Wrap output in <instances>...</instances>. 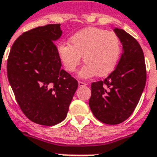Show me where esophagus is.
<instances>
[{"mask_svg":"<svg viewBox=\"0 0 157 157\" xmlns=\"http://www.w3.org/2000/svg\"><path fill=\"white\" fill-rule=\"evenodd\" d=\"M78 85H79V86H80V87H81V86H87V83H86V82H84V81H79L78 82Z\"/></svg>","mask_w":157,"mask_h":157,"instance_id":"obj_1","label":"esophagus"}]
</instances>
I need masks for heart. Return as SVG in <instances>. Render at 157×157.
Instances as JSON below:
<instances>
[{"instance_id": "b5f03b06", "label": "heart", "mask_w": 157, "mask_h": 157, "mask_svg": "<svg viewBox=\"0 0 157 157\" xmlns=\"http://www.w3.org/2000/svg\"><path fill=\"white\" fill-rule=\"evenodd\" d=\"M68 43L58 46L62 63L68 72H73L84 56L86 63L80 71V76L87 78L96 74L104 76L117 67L121 54V43L113 32L103 28H85L75 33Z\"/></svg>"}]
</instances>
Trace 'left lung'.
I'll use <instances>...</instances> for the list:
<instances>
[{"mask_svg":"<svg viewBox=\"0 0 157 157\" xmlns=\"http://www.w3.org/2000/svg\"><path fill=\"white\" fill-rule=\"evenodd\" d=\"M123 52L115 70L103 81L91 84L89 105L94 117L107 124H117L129 118L145 87L146 64L139 43L125 31L115 28Z\"/></svg>","mask_w":157,"mask_h":157,"instance_id":"left-lung-1","label":"left lung"}]
</instances>
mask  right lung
Segmentation results:
<instances>
[{
	"instance_id": "right-lung-1",
	"label": "right lung",
	"mask_w": 157,
	"mask_h": 157,
	"mask_svg": "<svg viewBox=\"0 0 157 157\" xmlns=\"http://www.w3.org/2000/svg\"><path fill=\"white\" fill-rule=\"evenodd\" d=\"M60 24H48L23 33L13 42L7 75L15 99L28 119L54 125L67 117L78 82L63 69L54 40Z\"/></svg>"
}]
</instances>
